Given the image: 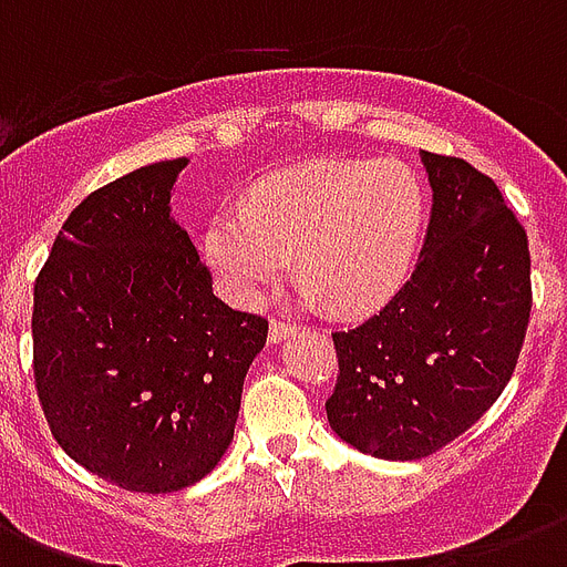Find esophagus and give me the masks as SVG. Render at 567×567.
Segmentation results:
<instances>
[{
	"instance_id": "esophagus-1",
	"label": "esophagus",
	"mask_w": 567,
	"mask_h": 567,
	"mask_svg": "<svg viewBox=\"0 0 567 567\" xmlns=\"http://www.w3.org/2000/svg\"><path fill=\"white\" fill-rule=\"evenodd\" d=\"M291 332H293V327L288 323V320L274 318V320H270V332H267V338H270V344H279V341L291 336Z\"/></svg>"
}]
</instances>
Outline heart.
<instances>
[{
	"instance_id": "obj_1",
	"label": "heart",
	"mask_w": 567,
	"mask_h": 567,
	"mask_svg": "<svg viewBox=\"0 0 567 567\" xmlns=\"http://www.w3.org/2000/svg\"><path fill=\"white\" fill-rule=\"evenodd\" d=\"M426 194L400 162L300 164L258 179L247 205L223 208L203 235L205 261L229 300L249 306L291 267L306 300L341 315L394 300L421 249Z\"/></svg>"
}]
</instances>
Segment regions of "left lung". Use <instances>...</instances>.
Returning <instances> with one entry per match:
<instances>
[{"instance_id":"obj_1","label":"left lung","mask_w":567,"mask_h":567,"mask_svg":"<svg viewBox=\"0 0 567 567\" xmlns=\"http://www.w3.org/2000/svg\"><path fill=\"white\" fill-rule=\"evenodd\" d=\"M432 214L412 279L379 315L332 332L329 426L355 450L412 462L483 417L518 364L529 244L501 188L453 155L421 153Z\"/></svg>"}]
</instances>
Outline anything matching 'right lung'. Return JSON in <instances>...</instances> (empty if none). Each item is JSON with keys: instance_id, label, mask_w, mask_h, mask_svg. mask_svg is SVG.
Returning <instances> with one entry per match:
<instances>
[{"instance_id": "obj_1", "label": "right lung", "mask_w": 567, "mask_h": 567, "mask_svg": "<svg viewBox=\"0 0 567 567\" xmlns=\"http://www.w3.org/2000/svg\"><path fill=\"white\" fill-rule=\"evenodd\" d=\"M188 158L75 205L34 279V385L70 458L126 492L199 483L235 435L261 315L212 291L171 190Z\"/></svg>"}]
</instances>
